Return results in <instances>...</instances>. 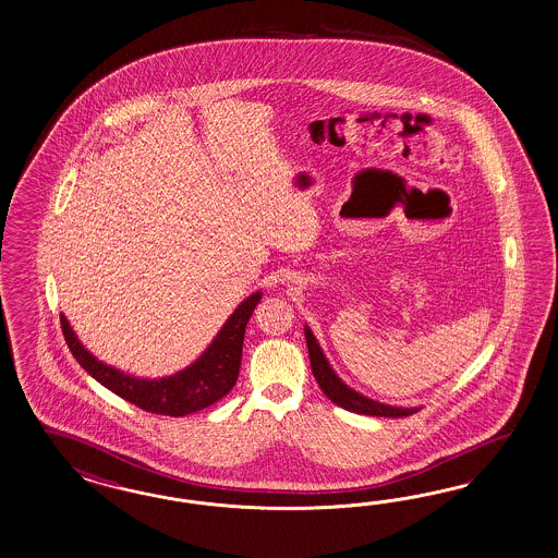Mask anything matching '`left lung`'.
<instances>
[{"mask_svg": "<svg viewBox=\"0 0 558 558\" xmlns=\"http://www.w3.org/2000/svg\"><path fill=\"white\" fill-rule=\"evenodd\" d=\"M304 338H306V348H308V357H311V368H313V376L319 383L323 392L336 403V405L343 407L352 413H360V415H374V417H407L420 411V407H395L374 401L371 397H364L362 392L350 389L341 378H339L336 371L331 368L329 360L323 354L319 341L313 336V331L304 325Z\"/></svg>", "mask_w": 558, "mask_h": 558, "instance_id": "1", "label": "left lung"}]
</instances>
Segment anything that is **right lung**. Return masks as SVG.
<instances>
[{
    "label": "right lung",
    "instance_id": "add662e5",
    "mask_svg": "<svg viewBox=\"0 0 558 558\" xmlns=\"http://www.w3.org/2000/svg\"><path fill=\"white\" fill-rule=\"evenodd\" d=\"M262 301V290L250 294L236 306L233 315L220 327L217 338L184 371L175 372L163 378H138L133 374L108 366L100 362L71 329L65 315H61L63 336L71 354L80 362L89 376H94L101 387L112 390L124 401L141 407L149 413L184 417L196 413L204 407L217 403L229 390L233 389L241 366L243 336L245 327L254 313L255 304Z\"/></svg>",
    "mask_w": 558,
    "mask_h": 558
}]
</instances>
